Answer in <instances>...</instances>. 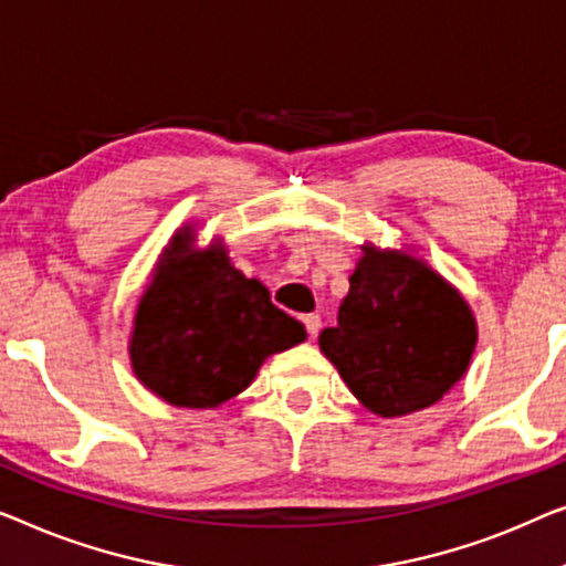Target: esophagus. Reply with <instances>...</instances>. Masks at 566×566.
I'll return each instance as SVG.
<instances>
[{
  "label": "esophagus",
  "instance_id": "obj_1",
  "mask_svg": "<svg viewBox=\"0 0 566 566\" xmlns=\"http://www.w3.org/2000/svg\"><path fill=\"white\" fill-rule=\"evenodd\" d=\"M302 323H305V328H307V333L310 336H317V333H321V315H315V313H310V315H305L302 317Z\"/></svg>",
  "mask_w": 566,
  "mask_h": 566
}]
</instances>
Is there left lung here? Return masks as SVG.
<instances>
[{"mask_svg": "<svg viewBox=\"0 0 566 566\" xmlns=\"http://www.w3.org/2000/svg\"><path fill=\"white\" fill-rule=\"evenodd\" d=\"M338 325L317 338L352 395L379 418L441 400L464 377L476 321L457 286L410 249L361 245Z\"/></svg>", "mask_w": 566, "mask_h": 566, "instance_id": "left-lung-1", "label": "left lung"}]
</instances>
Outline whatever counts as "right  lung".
I'll return each mask as SVG.
<instances>
[{
    "mask_svg": "<svg viewBox=\"0 0 566 566\" xmlns=\"http://www.w3.org/2000/svg\"><path fill=\"white\" fill-rule=\"evenodd\" d=\"M307 338L259 280L233 266L222 238L197 245V222L174 230L135 307L133 374L171 408L212 410L256 379L269 356Z\"/></svg>",
    "mask_w": 566,
    "mask_h": 566,
    "instance_id": "right-lung-1",
    "label": "right lung"
}]
</instances>
